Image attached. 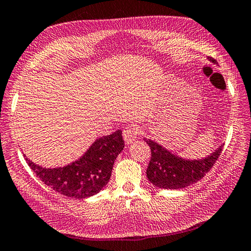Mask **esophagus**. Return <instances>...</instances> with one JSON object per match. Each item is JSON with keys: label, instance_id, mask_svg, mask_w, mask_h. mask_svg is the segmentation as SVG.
Returning a JSON list of instances; mask_svg holds the SVG:
<instances>
[{"label": "esophagus", "instance_id": "34e87169", "mask_svg": "<svg viewBox=\"0 0 251 251\" xmlns=\"http://www.w3.org/2000/svg\"><path fill=\"white\" fill-rule=\"evenodd\" d=\"M136 136H138V130H136V127L129 126H126L124 129V139L126 141V143H132V142L136 139Z\"/></svg>", "mask_w": 251, "mask_h": 251}]
</instances>
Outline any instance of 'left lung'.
Masks as SVG:
<instances>
[{
	"mask_svg": "<svg viewBox=\"0 0 251 251\" xmlns=\"http://www.w3.org/2000/svg\"><path fill=\"white\" fill-rule=\"evenodd\" d=\"M216 63V60L209 58ZM151 149V160L146 176L155 187L163 189H180L196 183L214 166L223 150L220 146L209 157L200 160H186L169 153L152 140L143 139Z\"/></svg>",
	"mask_w": 251,
	"mask_h": 251,
	"instance_id": "obj_1",
	"label": "left lung"
}]
</instances>
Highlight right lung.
Segmentation results:
<instances>
[{"label":"right lung","mask_w":251,"mask_h":251,"mask_svg":"<svg viewBox=\"0 0 251 251\" xmlns=\"http://www.w3.org/2000/svg\"><path fill=\"white\" fill-rule=\"evenodd\" d=\"M125 148L122 131L98 139L82 158L61 168H44L28 158L32 172L47 186L65 197L84 199L96 195L109 181L113 163Z\"/></svg>","instance_id":"add662e5"}]
</instances>
